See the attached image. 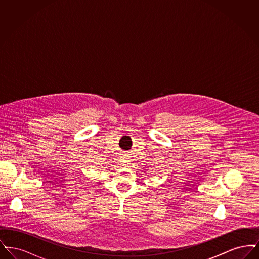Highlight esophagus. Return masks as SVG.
I'll return each mask as SVG.
<instances>
[{
  "mask_svg": "<svg viewBox=\"0 0 259 259\" xmlns=\"http://www.w3.org/2000/svg\"><path fill=\"white\" fill-rule=\"evenodd\" d=\"M120 164L122 166L125 167H129L131 165V159L129 158L128 155H123L121 158H120Z\"/></svg>",
  "mask_w": 259,
  "mask_h": 259,
  "instance_id": "34e87169",
  "label": "esophagus"
}]
</instances>
